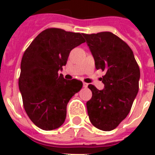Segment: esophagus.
<instances>
[{
  "label": "esophagus",
  "mask_w": 155,
  "mask_h": 155,
  "mask_svg": "<svg viewBox=\"0 0 155 155\" xmlns=\"http://www.w3.org/2000/svg\"><path fill=\"white\" fill-rule=\"evenodd\" d=\"M83 86H84V88H87L88 87V84H87V83H84H84H83Z\"/></svg>",
  "instance_id": "obj_1"
}]
</instances>
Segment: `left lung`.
<instances>
[{
  "mask_svg": "<svg viewBox=\"0 0 155 155\" xmlns=\"http://www.w3.org/2000/svg\"><path fill=\"white\" fill-rule=\"evenodd\" d=\"M94 60L95 68L106 73L101 79L104 87L92 84V98L86 103L91 124L97 129L110 131L130 113L139 91L140 71L133 51L111 32L83 34Z\"/></svg>",
  "mask_w": 155,
  "mask_h": 155,
  "instance_id": "left-lung-1",
  "label": "left lung"
}]
</instances>
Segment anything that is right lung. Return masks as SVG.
<instances>
[{"label":"right lung","mask_w":155,"mask_h":155,"mask_svg":"<svg viewBox=\"0 0 155 155\" xmlns=\"http://www.w3.org/2000/svg\"><path fill=\"white\" fill-rule=\"evenodd\" d=\"M84 41L81 33L46 29L23 54L19 90L26 114L41 130H55L64 124L68 102L83 86L76 79H64L59 71L71 50Z\"/></svg>","instance_id":"add662e5"}]
</instances>
